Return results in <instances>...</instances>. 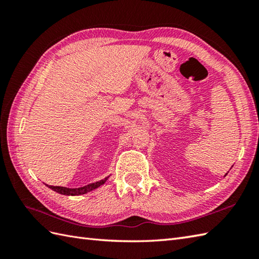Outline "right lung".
Listing matches in <instances>:
<instances>
[{
    "label": "right lung",
    "instance_id": "obj_1",
    "mask_svg": "<svg viewBox=\"0 0 259 259\" xmlns=\"http://www.w3.org/2000/svg\"><path fill=\"white\" fill-rule=\"evenodd\" d=\"M109 177L104 178L100 181H97V183H93V184H89L87 186L83 187H80V188H67V187H60V186H49L47 185L49 188L54 190L58 194H61V195H65V196H79V195H84L87 192L92 191L93 189L98 188V187H100L101 185H103L106 181L108 180Z\"/></svg>",
    "mask_w": 259,
    "mask_h": 259
}]
</instances>
